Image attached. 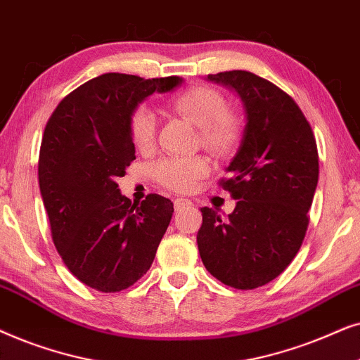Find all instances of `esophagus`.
<instances>
[{"label": "esophagus", "instance_id": "esophagus-1", "mask_svg": "<svg viewBox=\"0 0 360 360\" xmlns=\"http://www.w3.org/2000/svg\"><path fill=\"white\" fill-rule=\"evenodd\" d=\"M188 205H191V200L189 199H184V198L174 199V209L176 210H181V209L188 207Z\"/></svg>", "mask_w": 360, "mask_h": 360}]
</instances>
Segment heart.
<instances>
[{"label": "heart", "mask_w": 360, "mask_h": 360, "mask_svg": "<svg viewBox=\"0 0 360 360\" xmlns=\"http://www.w3.org/2000/svg\"><path fill=\"white\" fill-rule=\"evenodd\" d=\"M171 107L188 118L200 130V141L215 155H225L237 146L242 135V124L236 115L227 112L222 94L205 85H194L177 94ZM128 131L138 150H148L155 141L156 118L146 107L133 110L128 118ZM209 165L204 158L171 156L153 166V176L167 189L188 193L199 179L207 174Z\"/></svg>", "instance_id": "b5f03b06"}]
</instances>
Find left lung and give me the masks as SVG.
Wrapping results in <instances>:
<instances>
[{
  "label": "left lung",
  "instance_id": "obj_1",
  "mask_svg": "<svg viewBox=\"0 0 360 360\" xmlns=\"http://www.w3.org/2000/svg\"><path fill=\"white\" fill-rule=\"evenodd\" d=\"M232 89L245 110L240 146L220 186L237 200L222 220L202 207L199 255L210 275L237 290L270 283L290 265L306 236L319 160L308 120L288 94L252 72L207 75Z\"/></svg>",
  "mask_w": 360,
  "mask_h": 360
}]
</instances>
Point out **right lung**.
I'll use <instances>...</instances> for the list:
<instances>
[{
    "label": "right lung",
    "mask_w": 360,
    "mask_h": 360,
    "mask_svg": "<svg viewBox=\"0 0 360 360\" xmlns=\"http://www.w3.org/2000/svg\"><path fill=\"white\" fill-rule=\"evenodd\" d=\"M181 82L110 72L67 95L46 124L37 174L52 240L72 275L90 288L127 290L155 260L172 202L160 194L131 202L117 177L136 158L128 131L133 110Z\"/></svg>",
    "instance_id": "right-lung-1"
}]
</instances>
